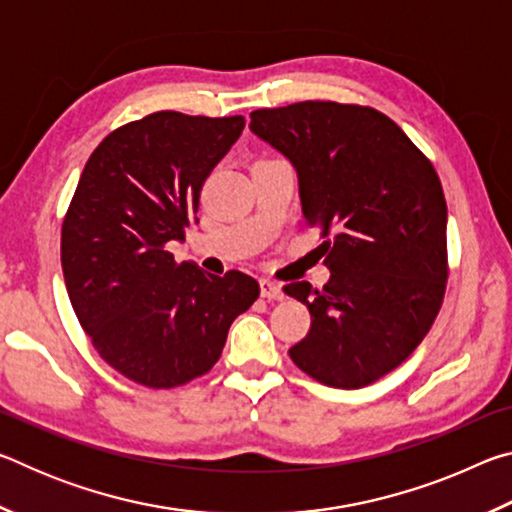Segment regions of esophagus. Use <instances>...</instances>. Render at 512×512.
Instances as JSON below:
<instances>
[{"label": "esophagus", "instance_id": "34e87169", "mask_svg": "<svg viewBox=\"0 0 512 512\" xmlns=\"http://www.w3.org/2000/svg\"><path fill=\"white\" fill-rule=\"evenodd\" d=\"M259 289H262V296L268 300H282L284 298V291L280 284H275L273 280H262L259 282Z\"/></svg>", "mask_w": 512, "mask_h": 512}]
</instances>
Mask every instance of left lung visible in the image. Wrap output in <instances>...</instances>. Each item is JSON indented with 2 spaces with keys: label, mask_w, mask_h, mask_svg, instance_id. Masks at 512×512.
<instances>
[{
  "label": "left lung",
  "mask_w": 512,
  "mask_h": 512,
  "mask_svg": "<svg viewBox=\"0 0 512 512\" xmlns=\"http://www.w3.org/2000/svg\"><path fill=\"white\" fill-rule=\"evenodd\" d=\"M250 128L298 169L329 282H291L311 327L289 350L311 379L361 388L411 357L443 307L447 201L431 160L370 106L300 101L250 112Z\"/></svg>",
  "instance_id": "1"
}]
</instances>
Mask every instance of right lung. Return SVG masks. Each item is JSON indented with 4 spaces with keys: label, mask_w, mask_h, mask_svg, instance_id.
<instances>
[{
    "label": "right lung",
    "mask_w": 512,
    "mask_h": 512,
    "mask_svg": "<svg viewBox=\"0 0 512 512\" xmlns=\"http://www.w3.org/2000/svg\"><path fill=\"white\" fill-rule=\"evenodd\" d=\"M246 119L151 112L92 151L60 232L74 314L108 366L146 388L210 372L228 329L259 298L241 271L223 277L176 262L207 176Z\"/></svg>",
    "instance_id": "obj_1"
}]
</instances>
